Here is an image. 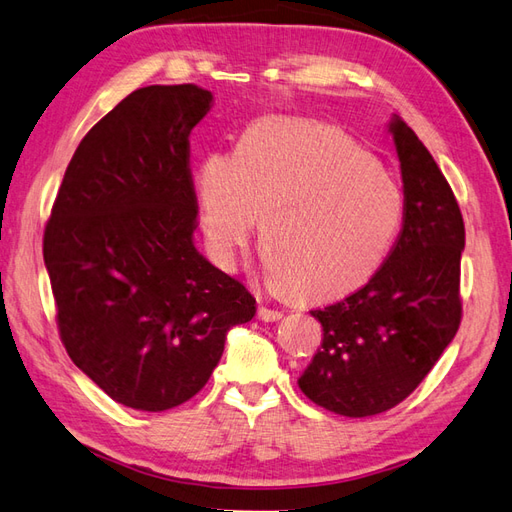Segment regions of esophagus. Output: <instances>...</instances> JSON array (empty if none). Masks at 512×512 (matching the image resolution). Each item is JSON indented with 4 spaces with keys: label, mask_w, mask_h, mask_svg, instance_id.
I'll return each mask as SVG.
<instances>
[{
    "label": "esophagus",
    "mask_w": 512,
    "mask_h": 512,
    "mask_svg": "<svg viewBox=\"0 0 512 512\" xmlns=\"http://www.w3.org/2000/svg\"><path fill=\"white\" fill-rule=\"evenodd\" d=\"M257 314L261 320H266V323H275V320L283 318L281 310H275V307H268V305H261Z\"/></svg>",
    "instance_id": "esophagus-1"
}]
</instances>
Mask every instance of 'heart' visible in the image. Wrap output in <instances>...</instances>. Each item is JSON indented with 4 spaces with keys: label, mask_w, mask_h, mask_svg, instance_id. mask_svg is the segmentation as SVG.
I'll list each match as a JSON object with an SVG mask.
<instances>
[{
    "label": "heart",
    "mask_w": 512,
    "mask_h": 512,
    "mask_svg": "<svg viewBox=\"0 0 512 512\" xmlns=\"http://www.w3.org/2000/svg\"><path fill=\"white\" fill-rule=\"evenodd\" d=\"M207 244L222 266L240 264L264 222L266 270L292 290L329 296L382 266L406 216L403 187L342 130L264 120L233 154L213 152L196 172Z\"/></svg>",
    "instance_id": "obj_1"
}]
</instances>
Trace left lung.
Instances as JSON below:
<instances>
[{"label":"left lung","mask_w":512,"mask_h":512,"mask_svg":"<svg viewBox=\"0 0 512 512\" xmlns=\"http://www.w3.org/2000/svg\"><path fill=\"white\" fill-rule=\"evenodd\" d=\"M406 216L395 246L360 290L314 310L323 342L299 377L307 399L342 417L395 408L454 340L462 318L460 255L465 222L434 157L395 115Z\"/></svg>","instance_id":"8db88e82"}]
</instances>
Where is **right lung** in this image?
<instances>
[{
  "label": "right lung",
  "instance_id": "right-lung-1",
  "mask_svg": "<svg viewBox=\"0 0 512 512\" xmlns=\"http://www.w3.org/2000/svg\"><path fill=\"white\" fill-rule=\"evenodd\" d=\"M196 85L137 89L71 157L43 259L71 362L122 406L163 412L209 382L255 296L194 246L189 133L211 109Z\"/></svg>",
  "mask_w": 512,
  "mask_h": 512
}]
</instances>
